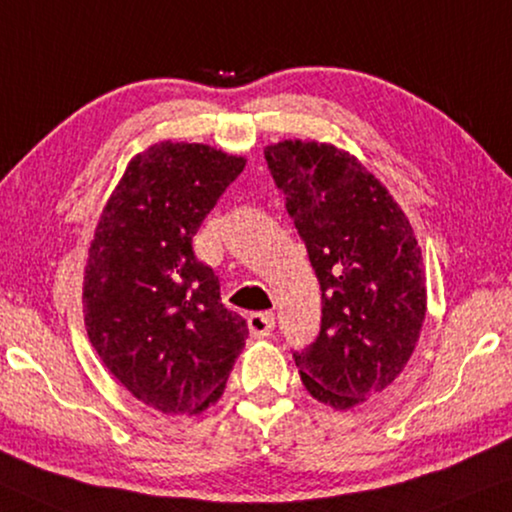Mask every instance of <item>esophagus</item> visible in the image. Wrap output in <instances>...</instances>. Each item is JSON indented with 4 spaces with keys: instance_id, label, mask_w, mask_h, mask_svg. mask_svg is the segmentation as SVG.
<instances>
[{
    "instance_id": "esophagus-1",
    "label": "esophagus",
    "mask_w": 512,
    "mask_h": 512,
    "mask_svg": "<svg viewBox=\"0 0 512 512\" xmlns=\"http://www.w3.org/2000/svg\"><path fill=\"white\" fill-rule=\"evenodd\" d=\"M273 327H276V318H273V313L269 311H262V313H253L248 318V329L250 334H253L255 338H264L269 336Z\"/></svg>"
}]
</instances>
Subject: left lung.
<instances>
[{
	"instance_id": "8db88e82",
	"label": "left lung",
	"mask_w": 512,
	"mask_h": 512,
	"mask_svg": "<svg viewBox=\"0 0 512 512\" xmlns=\"http://www.w3.org/2000/svg\"><path fill=\"white\" fill-rule=\"evenodd\" d=\"M322 290V325L294 352L301 383L336 410L364 403L403 371L427 313L422 250L387 187L331 143L264 148Z\"/></svg>"
}]
</instances>
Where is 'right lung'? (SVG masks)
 <instances>
[{"label": "right lung", "instance_id": "add662e5", "mask_svg": "<svg viewBox=\"0 0 512 512\" xmlns=\"http://www.w3.org/2000/svg\"><path fill=\"white\" fill-rule=\"evenodd\" d=\"M246 157L160 141L132 157L88 250L83 315L118 383L164 415H197L222 397L248 325L220 301V280L192 236Z\"/></svg>", "mask_w": 512, "mask_h": 512}]
</instances>
